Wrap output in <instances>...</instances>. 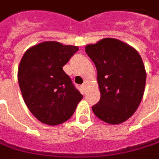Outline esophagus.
Instances as JSON below:
<instances>
[{
	"mask_svg": "<svg viewBox=\"0 0 159 159\" xmlns=\"http://www.w3.org/2000/svg\"><path fill=\"white\" fill-rule=\"evenodd\" d=\"M81 89H82L83 92H85V90H86V84H82V85H81Z\"/></svg>",
	"mask_w": 159,
	"mask_h": 159,
	"instance_id": "esophagus-1",
	"label": "esophagus"
}]
</instances>
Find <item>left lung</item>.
Segmentation results:
<instances>
[{
  "mask_svg": "<svg viewBox=\"0 0 159 159\" xmlns=\"http://www.w3.org/2000/svg\"><path fill=\"white\" fill-rule=\"evenodd\" d=\"M96 66L99 101L92 106L98 119L119 124L135 113L141 101L147 74L141 57L129 45L116 39H102L86 46Z\"/></svg>",
  "mask_w": 159,
  "mask_h": 159,
  "instance_id": "8db88e82",
  "label": "left lung"
}]
</instances>
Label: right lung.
<instances>
[{"instance_id": "1", "label": "right lung", "mask_w": 159, "mask_h": 159, "mask_svg": "<svg viewBox=\"0 0 159 159\" xmlns=\"http://www.w3.org/2000/svg\"><path fill=\"white\" fill-rule=\"evenodd\" d=\"M78 51L76 46L45 41L30 47L20 61L18 81L23 99L44 124L67 121L83 98L62 69Z\"/></svg>"}]
</instances>
